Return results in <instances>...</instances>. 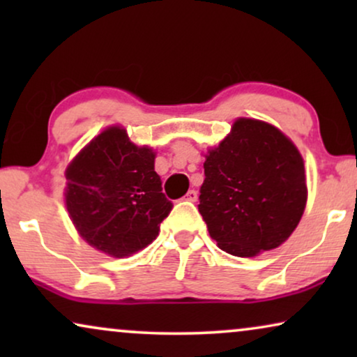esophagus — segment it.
Returning <instances> with one entry per match:
<instances>
[{"mask_svg":"<svg viewBox=\"0 0 357 357\" xmlns=\"http://www.w3.org/2000/svg\"><path fill=\"white\" fill-rule=\"evenodd\" d=\"M197 198H198L197 190H188V193L185 195V199H187V202H197Z\"/></svg>","mask_w":357,"mask_h":357,"instance_id":"34e87169","label":"esophagus"}]
</instances>
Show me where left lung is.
<instances>
[{
    "label": "left lung",
    "instance_id": "8db88e82",
    "mask_svg": "<svg viewBox=\"0 0 357 357\" xmlns=\"http://www.w3.org/2000/svg\"><path fill=\"white\" fill-rule=\"evenodd\" d=\"M204 158L198 209L219 248L248 258L287 241L307 203L294 143L270 123L238 119Z\"/></svg>",
    "mask_w": 357,
    "mask_h": 357
}]
</instances>
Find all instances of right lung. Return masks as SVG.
Masks as SVG:
<instances>
[{
	"label": "right lung",
	"instance_id": "1",
	"mask_svg": "<svg viewBox=\"0 0 357 357\" xmlns=\"http://www.w3.org/2000/svg\"><path fill=\"white\" fill-rule=\"evenodd\" d=\"M155 153L136 146L126 130L97 135L66 169L65 202L76 231L97 250L130 257L159 236L172 203L154 170Z\"/></svg>",
	"mask_w": 357,
	"mask_h": 357
}]
</instances>
